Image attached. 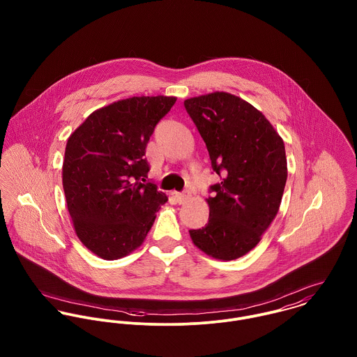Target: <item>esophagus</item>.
Returning <instances> with one entry per match:
<instances>
[{
  "mask_svg": "<svg viewBox=\"0 0 357 357\" xmlns=\"http://www.w3.org/2000/svg\"><path fill=\"white\" fill-rule=\"evenodd\" d=\"M174 199L177 201V204H184L190 199V194L188 192H173Z\"/></svg>",
  "mask_w": 357,
  "mask_h": 357,
  "instance_id": "34e87169",
  "label": "esophagus"
}]
</instances>
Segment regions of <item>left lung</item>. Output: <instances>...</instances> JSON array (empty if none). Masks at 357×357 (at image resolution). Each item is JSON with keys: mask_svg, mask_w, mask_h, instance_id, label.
<instances>
[{"mask_svg": "<svg viewBox=\"0 0 357 357\" xmlns=\"http://www.w3.org/2000/svg\"><path fill=\"white\" fill-rule=\"evenodd\" d=\"M184 107L221 178L210 185L207 224L190 229V236L217 259L239 258L255 249L278 214L287 180L284 143L262 112L231 93L187 99Z\"/></svg>", "mask_w": 357, "mask_h": 357, "instance_id": "1", "label": "left lung"}]
</instances>
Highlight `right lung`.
<instances>
[{
	"instance_id": "add662e5",
	"label": "right lung",
	"mask_w": 357,
	"mask_h": 357,
	"mask_svg": "<svg viewBox=\"0 0 357 357\" xmlns=\"http://www.w3.org/2000/svg\"><path fill=\"white\" fill-rule=\"evenodd\" d=\"M176 98L142 96L92 112L68 137L63 188L79 241L102 259L132 253L167 197L147 181L144 158L156 123Z\"/></svg>"
}]
</instances>
